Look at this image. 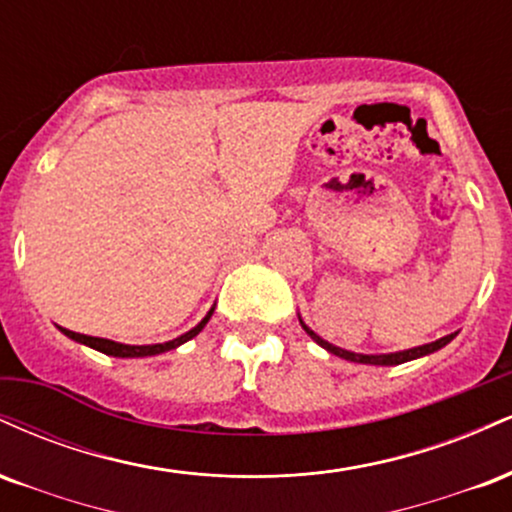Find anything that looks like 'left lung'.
Listing matches in <instances>:
<instances>
[{"instance_id":"left-lung-1","label":"left lung","mask_w":512,"mask_h":512,"mask_svg":"<svg viewBox=\"0 0 512 512\" xmlns=\"http://www.w3.org/2000/svg\"><path fill=\"white\" fill-rule=\"evenodd\" d=\"M298 320H301V317H298ZM301 325H303V330L310 334V339L320 344L322 349L330 351V354L339 356V358H346V361H354V363H370V366H399V363H407V361H414V358L433 354V351L443 349L445 344H450L452 339L457 337V332H455V334H448V337H440V339H436V342H431V344L414 346V349H407V351H395V354H354V351L339 349V346L325 342V339H322L320 334H315L313 330H310V327L305 325L303 320H301Z\"/></svg>"}]
</instances>
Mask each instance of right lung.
Listing matches in <instances>:
<instances>
[{"instance_id":"obj_1","label":"right lung","mask_w":512,"mask_h":512,"mask_svg":"<svg viewBox=\"0 0 512 512\" xmlns=\"http://www.w3.org/2000/svg\"><path fill=\"white\" fill-rule=\"evenodd\" d=\"M211 313H214V308H211L209 313L204 315V320L199 322L197 327H192L190 332L180 334L178 339H170V342H163V344H144V346H134V344H120V342H113V339L88 337V334H79V332H72V330H64V327H60V330H62V334H67L69 339H74V342L91 346V349L101 351V354L117 356V358H144V356H156V354H163V351H170V349H175V346H180V344L190 342L192 337H197V334L204 330V325H207V322H209Z\"/></svg>"}]
</instances>
